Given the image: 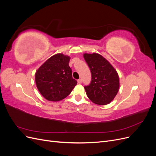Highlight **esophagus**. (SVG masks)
<instances>
[{"label":"esophagus","instance_id":"34e87169","mask_svg":"<svg viewBox=\"0 0 156 156\" xmlns=\"http://www.w3.org/2000/svg\"><path fill=\"white\" fill-rule=\"evenodd\" d=\"M77 83H82V79H79L77 80Z\"/></svg>","mask_w":156,"mask_h":156}]
</instances>
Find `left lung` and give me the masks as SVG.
I'll return each instance as SVG.
<instances>
[{"mask_svg": "<svg viewBox=\"0 0 156 156\" xmlns=\"http://www.w3.org/2000/svg\"><path fill=\"white\" fill-rule=\"evenodd\" d=\"M90 69L91 82L84 87L88 98L98 105L108 104L119 92V77L115 69L98 53L83 55Z\"/></svg>", "mask_w": 156, "mask_h": 156, "instance_id": "left-lung-1", "label": "left lung"}]
</instances>
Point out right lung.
I'll return each mask as SVG.
<instances>
[{"mask_svg": "<svg viewBox=\"0 0 156 156\" xmlns=\"http://www.w3.org/2000/svg\"><path fill=\"white\" fill-rule=\"evenodd\" d=\"M70 57L62 53L52 56L36 71L35 81L46 100L58 101L72 92L77 82L72 77L69 66Z\"/></svg>", "mask_w": 156, "mask_h": 156, "instance_id": "1", "label": "right lung"}]
</instances>
